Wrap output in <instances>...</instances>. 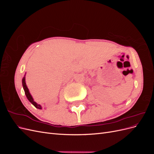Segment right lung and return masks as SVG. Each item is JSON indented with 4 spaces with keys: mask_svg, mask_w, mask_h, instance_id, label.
Returning <instances> with one entry per match:
<instances>
[{
    "mask_svg": "<svg viewBox=\"0 0 154 154\" xmlns=\"http://www.w3.org/2000/svg\"><path fill=\"white\" fill-rule=\"evenodd\" d=\"M26 74H25L24 76L22 78V86H23V88H24V92H25V94L27 97V100H28L31 102V103L36 107V108L38 109H42V106L40 104H38L37 103H36V102L34 101L31 94H30L28 88H27V87L26 83Z\"/></svg>",
    "mask_w": 154,
    "mask_h": 154,
    "instance_id": "obj_1",
    "label": "right lung"
}]
</instances>
